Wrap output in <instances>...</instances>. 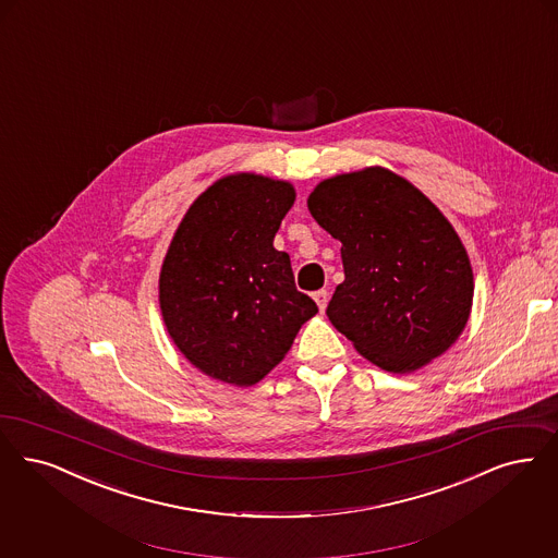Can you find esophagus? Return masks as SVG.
<instances>
[{
  "label": "esophagus",
  "mask_w": 558,
  "mask_h": 558,
  "mask_svg": "<svg viewBox=\"0 0 558 558\" xmlns=\"http://www.w3.org/2000/svg\"><path fill=\"white\" fill-rule=\"evenodd\" d=\"M313 299H315V303H317L319 312H324V310H326V305H328L330 294H328V290H317V292H313Z\"/></svg>",
  "instance_id": "34e87169"
}]
</instances>
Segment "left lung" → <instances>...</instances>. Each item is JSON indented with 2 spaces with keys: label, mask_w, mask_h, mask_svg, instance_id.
Segmentation results:
<instances>
[{
  "label": "left lung",
  "mask_w": 558,
  "mask_h": 558,
  "mask_svg": "<svg viewBox=\"0 0 558 558\" xmlns=\"http://www.w3.org/2000/svg\"><path fill=\"white\" fill-rule=\"evenodd\" d=\"M307 205L342 243L344 282L326 310L336 330L392 374L442 355L468 324L473 271L440 209L384 168L324 180Z\"/></svg>",
  "instance_id": "obj_1"
}]
</instances>
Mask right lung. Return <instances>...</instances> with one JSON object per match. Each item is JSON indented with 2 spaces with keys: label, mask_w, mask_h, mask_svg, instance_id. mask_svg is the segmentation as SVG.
Masks as SVG:
<instances>
[{
  "label": "right lung",
  "mask_w": 558,
  "mask_h": 558,
  "mask_svg": "<svg viewBox=\"0 0 558 558\" xmlns=\"http://www.w3.org/2000/svg\"><path fill=\"white\" fill-rule=\"evenodd\" d=\"M294 203L282 180L226 177L191 205L159 276V307L182 355L203 374L253 386L317 313L296 290L274 236Z\"/></svg>",
  "instance_id": "add662e5"
}]
</instances>
